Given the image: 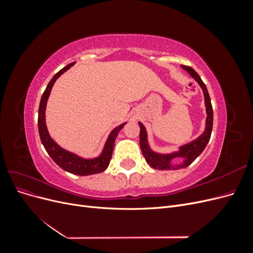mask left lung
Listing matches in <instances>:
<instances>
[{
  "label": "left lung",
  "mask_w": 253,
  "mask_h": 253,
  "mask_svg": "<svg viewBox=\"0 0 253 253\" xmlns=\"http://www.w3.org/2000/svg\"><path fill=\"white\" fill-rule=\"evenodd\" d=\"M181 67L183 70H186L191 75V77L194 78L196 82L200 84V86L203 88L204 96H205V105H206V111H207L206 128H205V132L200 137H197V138L192 142L181 145L177 152L171 153V154H160V153H156L151 150L148 142L147 131H145L144 126L141 124V122H139V126H140L139 143H140L142 155L144 156L145 160H147L148 165H150L152 168H154L156 170H178V169H182V168H187L202 154V152L205 150L206 145L208 144L210 140L211 133H212L213 110H212L211 99H210L208 90H207L206 84L203 82L200 76H198V74L193 70L192 67L187 66V65H181ZM174 158H182L183 163L177 165L173 164L171 160Z\"/></svg>",
  "instance_id": "obj_1"
}]
</instances>
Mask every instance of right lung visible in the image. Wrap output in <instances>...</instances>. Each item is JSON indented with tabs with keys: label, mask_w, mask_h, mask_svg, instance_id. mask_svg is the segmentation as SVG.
Returning <instances> with one entry per match:
<instances>
[{
	"label": "right lung",
	"mask_w": 253,
	"mask_h": 253,
	"mask_svg": "<svg viewBox=\"0 0 253 253\" xmlns=\"http://www.w3.org/2000/svg\"><path fill=\"white\" fill-rule=\"evenodd\" d=\"M74 64L75 63L68 64L67 66L63 67L62 70L59 71L49 81L48 85L46 86V89L44 90L41 101H40L39 115H38V127H39V135H40L42 144L44 145L45 150H46L48 155L51 157L53 162H55L60 168H62L64 171H67L76 175L86 176V175L101 173L109 167L112 154H113L115 139H116L120 129L126 126V122H125V124H122L113 129L108 137V140H106L104 144L102 153L96 158H91V159L82 158L78 155L74 154L72 152H68L62 149L60 145H58L55 141L52 140L47 131L46 122H45V110H46V103H47L52 85L55 84L56 80L63 73H65L67 70H70Z\"/></svg>",
	"instance_id": "obj_1"
}]
</instances>
